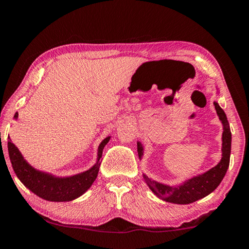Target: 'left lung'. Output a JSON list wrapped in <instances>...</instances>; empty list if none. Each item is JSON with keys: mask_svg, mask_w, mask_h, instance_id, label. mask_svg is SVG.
<instances>
[{"mask_svg": "<svg viewBox=\"0 0 249 249\" xmlns=\"http://www.w3.org/2000/svg\"><path fill=\"white\" fill-rule=\"evenodd\" d=\"M214 105L216 112L219 116V120L224 124L222 160L219 161L218 165H216L215 167H213L210 171L205 173V174L189 179L179 187H172L167 186V185L160 184L155 180L149 179L147 176L144 175V179L147 183L149 188L154 192V194L160 197L161 199L175 204L194 203L196 200L211 194L213 191H215L217 186L220 184V181L223 180L224 176L227 172V168L230 166L231 133L226 114H225V112L218 104L214 103ZM137 151H139V156L141 157L142 153H143V147H142L141 143H137Z\"/></svg>", "mask_w": 249, "mask_h": 249, "instance_id": "8db88e82", "label": "left lung"}]
</instances>
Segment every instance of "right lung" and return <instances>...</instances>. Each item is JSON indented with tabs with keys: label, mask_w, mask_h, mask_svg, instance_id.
I'll list each match as a JSON object with an SVG mask.
<instances>
[{
	"label": "right lung",
	"mask_w": 249,
	"mask_h": 249,
	"mask_svg": "<svg viewBox=\"0 0 249 249\" xmlns=\"http://www.w3.org/2000/svg\"><path fill=\"white\" fill-rule=\"evenodd\" d=\"M14 117H18V113ZM108 141L109 137H106L98 147V160L102 157L104 146L108 143ZM7 148H9L12 166L19 180L34 194L52 202H68L77 198L90 187L100 171L101 164L97 161L96 165L82 174L70 178H55L31 167L22 157L18 147H15V145L12 143L10 137L7 142Z\"/></svg>",
	"instance_id": "add662e5"
}]
</instances>
